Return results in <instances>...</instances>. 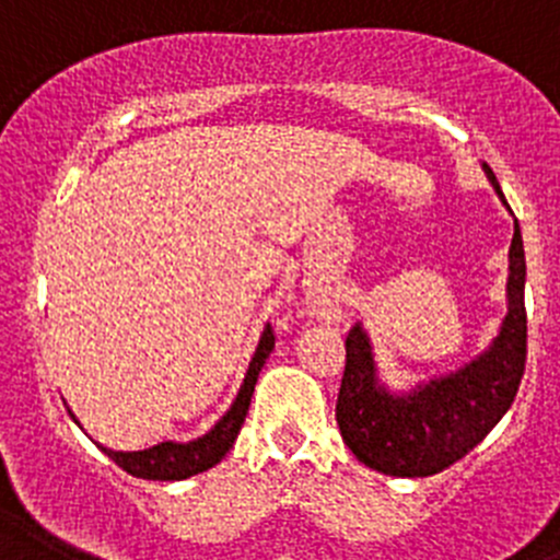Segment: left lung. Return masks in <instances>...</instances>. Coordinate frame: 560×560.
Returning a JSON list of instances; mask_svg holds the SVG:
<instances>
[{
	"label": "left lung",
	"instance_id": "obj_1",
	"mask_svg": "<svg viewBox=\"0 0 560 560\" xmlns=\"http://www.w3.org/2000/svg\"><path fill=\"white\" fill-rule=\"evenodd\" d=\"M483 174L505 203L498 176L486 162ZM505 298L509 312L483 353L453 373L420 381L400 392L381 381L373 342L362 323L351 328L345 339L337 425L345 445L364 467L395 478L436 475L480 445L511 409L527 357L525 248L516 221L509 248Z\"/></svg>",
	"mask_w": 560,
	"mask_h": 560
}]
</instances>
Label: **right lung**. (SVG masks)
I'll return each mask as SVG.
<instances>
[{"label": "right lung", "mask_w": 560, "mask_h": 560, "mask_svg": "<svg viewBox=\"0 0 560 560\" xmlns=\"http://www.w3.org/2000/svg\"><path fill=\"white\" fill-rule=\"evenodd\" d=\"M276 337L270 323L265 326L262 337H259V345H256L254 357H250L248 373H245L243 384H240L237 398L229 406L226 415L209 428L203 436L190 439V442H160L154 447H145V451H109V447H102L109 458L121 469H127L129 475L143 480H185L190 475L203 472V469L215 467L229 451H232L234 439H237L240 428H243L245 415H248L250 395H254L256 378H259V370L265 368V359L273 351ZM71 415V411H68ZM74 417V415H71ZM77 422V417H74Z\"/></svg>", "instance_id": "obj_1"}]
</instances>
